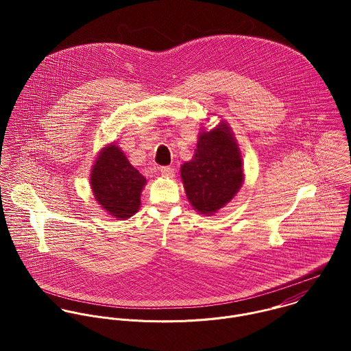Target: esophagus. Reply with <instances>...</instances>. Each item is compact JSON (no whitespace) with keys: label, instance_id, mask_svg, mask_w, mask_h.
Listing matches in <instances>:
<instances>
[{"label":"esophagus","instance_id":"esophagus-1","mask_svg":"<svg viewBox=\"0 0 351 351\" xmlns=\"http://www.w3.org/2000/svg\"><path fill=\"white\" fill-rule=\"evenodd\" d=\"M160 173H162V176L166 177V178H173V177H174V169L170 167V166L160 167Z\"/></svg>","mask_w":351,"mask_h":351}]
</instances>
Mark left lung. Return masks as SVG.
<instances>
[{
  "label": "left lung",
  "mask_w": 351,
  "mask_h": 351,
  "mask_svg": "<svg viewBox=\"0 0 351 351\" xmlns=\"http://www.w3.org/2000/svg\"><path fill=\"white\" fill-rule=\"evenodd\" d=\"M180 171L188 201L200 215H215L237 196L245 181L243 156L227 121L201 128L195 155Z\"/></svg>",
  "instance_id": "8db88e82"
}]
</instances>
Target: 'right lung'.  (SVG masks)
Masks as SVG:
<instances>
[{"instance_id": "right-lung-1", "label": "right lung", "mask_w": 351, "mask_h": 351, "mask_svg": "<svg viewBox=\"0 0 351 351\" xmlns=\"http://www.w3.org/2000/svg\"><path fill=\"white\" fill-rule=\"evenodd\" d=\"M89 184L101 208L116 220H125L139 210L147 181L130 163L124 151L109 143L96 156Z\"/></svg>"}]
</instances>
